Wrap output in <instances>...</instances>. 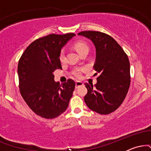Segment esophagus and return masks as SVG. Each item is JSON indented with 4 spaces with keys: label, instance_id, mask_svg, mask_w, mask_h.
I'll return each instance as SVG.
<instances>
[{
    "label": "esophagus",
    "instance_id": "1",
    "mask_svg": "<svg viewBox=\"0 0 151 151\" xmlns=\"http://www.w3.org/2000/svg\"><path fill=\"white\" fill-rule=\"evenodd\" d=\"M83 83L81 82V81H77L75 82V86H76V88H78L79 87V86H82L83 85Z\"/></svg>",
    "mask_w": 151,
    "mask_h": 151
}]
</instances>
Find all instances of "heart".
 <instances>
[{"mask_svg":"<svg viewBox=\"0 0 151 151\" xmlns=\"http://www.w3.org/2000/svg\"><path fill=\"white\" fill-rule=\"evenodd\" d=\"M74 49L77 50V52L79 55H81V53H83L84 52L88 51L89 52V45H87V43L84 42V41L79 40L77 41L76 42H74ZM59 58H60V62H63L65 60V51L64 50H62L60 52V55H59ZM81 71H82V69L77 68L75 69L73 71V74L74 76H75L76 77H81Z\"/></svg>","mask_w":151,"mask_h":151,"instance_id":"obj_1","label":"heart"}]
</instances>
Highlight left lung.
<instances>
[{
  "label": "left lung",
  "mask_w": 151,
  "mask_h": 151,
  "mask_svg": "<svg viewBox=\"0 0 151 151\" xmlns=\"http://www.w3.org/2000/svg\"><path fill=\"white\" fill-rule=\"evenodd\" d=\"M78 35L89 38L94 45L96 60L93 69L100 74L93 86L85 83L87 93L84 101L96 113L104 115L112 113L123 103L129 91L131 83L129 58L109 35L90 30Z\"/></svg>",
  "instance_id": "obj_1"
}]
</instances>
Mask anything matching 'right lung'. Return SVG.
Listing matches in <instances>:
<instances>
[{
    "instance_id": "obj_1",
    "label": "right lung",
    "mask_w": 151,
    "mask_h": 151,
    "mask_svg": "<svg viewBox=\"0 0 151 151\" xmlns=\"http://www.w3.org/2000/svg\"><path fill=\"white\" fill-rule=\"evenodd\" d=\"M75 35L50 34L32 42L18 62L19 88L22 98L37 115L51 119L65 111L75 88L69 79L60 84L54 71L62 70L59 55L67 41Z\"/></svg>"
}]
</instances>
